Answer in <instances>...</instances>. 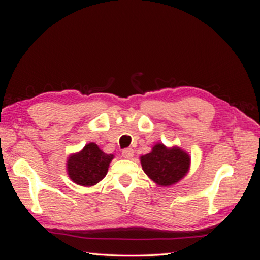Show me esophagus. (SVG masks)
I'll return each instance as SVG.
<instances>
[{
  "mask_svg": "<svg viewBox=\"0 0 260 260\" xmlns=\"http://www.w3.org/2000/svg\"><path fill=\"white\" fill-rule=\"evenodd\" d=\"M121 154H123V156L125 158H132L134 155V151H133V148L126 147V148H124L123 152H121Z\"/></svg>",
  "mask_w": 260,
  "mask_h": 260,
  "instance_id": "34e87169",
  "label": "esophagus"
}]
</instances>
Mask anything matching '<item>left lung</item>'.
I'll return each instance as SVG.
<instances>
[{
	"instance_id": "8db88e82",
	"label": "left lung",
	"mask_w": 260,
	"mask_h": 260,
	"mask_svg": "<svg viewBox=\"0 0 260 260\" xmlns=\"http://www.w3.org/2000/svg\"><path fill=\"white\" fill-rule=\"evenodd\" d=\"M142 168L150 178L162 186L172 185L186 174L190 156L178 147L156 144L151 153L141 157Z\"/></svg>"
}]
</instances>
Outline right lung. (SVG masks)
Wrapping results in <instances>:
<instances>
[{
    "instance_id": "obj_1",
    "label": "right lung",
    "mask_w": 260,
    "mask_h": 260,
    "mask_svg": "<svg viewBox=\"0 0 260 260\" xmlns=\"http://www.w3.org/2000/svg\"><path fill=\"white\" fill-rule=\"evenodd\" d=\"M113 157L112 154L104 153L95 143H89L80 153L69 157L68 174L77 184L82 186L95 185L107 174Z\"/></svg>"
}]
</instances>
